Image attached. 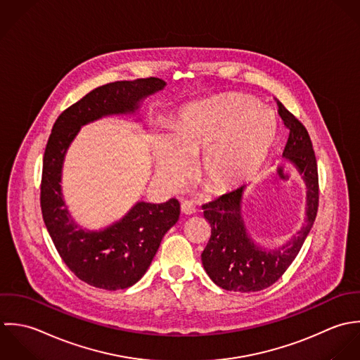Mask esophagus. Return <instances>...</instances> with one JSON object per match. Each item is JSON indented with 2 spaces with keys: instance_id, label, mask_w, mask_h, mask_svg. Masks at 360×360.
<instances>
[{
  "instance_id": "1",
  "label": "esophagus",
  "mask_w": 360,
  "mask_h": 360,
  "mask_svg": "<svg viewBox=\"0 0 360 360\" xmlns=\"http://www.w3.org/2000/svg\"><path fill=\"white\" fill-rule=\"evenodd\" d=\"M181 212L184 213V214H186V216H191V214H195L196 212H198V209H196V206L192 203V202H182V205H181Z\"/></svg>"
}]
</instances>
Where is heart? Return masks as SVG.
<instances>
[{"mask_svg":"<svg viewBox=\"0 0 360 360\" xmlns=\"http://www.w3.org/2000/svg\"><path fill=\"white\" fill-rule=\"evenodd\" d=\"M276 139L277 121L270 111L257 110L252 100L224 96L185 107L171 138L154 136L151 150L157 176L169 189L192 175L193 157L202 154V184L212 195L224 196L259 174Z\"/></svg>","mask_w":360,"mask_h":360,"instance_id":"1","label":"heart"}]
</instances>
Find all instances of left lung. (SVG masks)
<instances>
[{"label":"left lung","mask_w":360,"mask_h":360,"mask_svg":"<svg viewBox=\"0 0 360 360\" xmlns=\"http://www.w3.org/2000/svg\"><path fill=\"white\" fill-rule=\"evenodd\" d=\"M289 131L284 164L299 174L306 186V210L300 228L283 245L263 248L255 242L243 218L245 186L203 206L212 236L202 263L212 281L226 290L256 292L271 287L297 256L317 214L319 178L313 146L306 128L276 98Z\"/></svg>","instance_id":"obj_1"}]
</instances>
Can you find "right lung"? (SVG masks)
<instances>
[{"label": "right lung", "instance_id": "obj_1", "mask_svg": "<svg viewBox=\"0 0 360 360\" xmlns=\"http://www.w3.org/2000/svg\"><path fill=\"white\" fill-rule=\"evenodd\" d=\"M167 83L157 77L100 86L67 108L56 121L43 158L41 213L47 231L73 274L91 287L117 290L136 284L155 256L161 239L179 219V202L138 200L125 216L100 229L79 225L64 199L63 168L82 127L108 117H134Z\"/></svg>", "mask_w": 360, "mask_h": 360}]
</instances>
